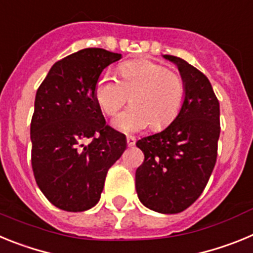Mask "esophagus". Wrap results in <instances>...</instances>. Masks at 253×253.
I'll use <instances>...</instances> for the list:
<instances>
[{"label": "esophagus", "mask_w": 253, "mask_h": 253, "mask_svg": "<svg viewBox=\"0 0 253 253\" xmlns=\"http://www.w3.org/2000/svg\"><path fill=\"white\" fill-rule=\"evenodd\" d=\"M126 144H128V147H133L134 144H135V138L134 137L126 138Z\"/></svg>", "instance_id": "1"}]
</instances>
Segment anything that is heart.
Returning a JSON list of instances; mask_svg holds the SVG:
<instances>
[{
    "mask_svg": "<svg viewBox=\"0 0 253 253\" xmlns=\"http://www.w3.org/2000/svg\"><path fill=\"white\" fill-rule=\"evenodd\" d=\"M128 93L131 106L114 118V128L125 134L142 131L151 124L153 129H162L184 104L185 84L162 64L140 59L123 64L120 80L110 72L102 73L95 87L96 101L107 115L119 110Z\"/></svg>",
    "mask_w": 253,
    "mask_h": 253,
    "instance_id": "heart-1",
    "label": "heart"
}]
</instances>
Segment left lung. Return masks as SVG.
<instances>
[{"mask_svg": "<svg viewBox=\"0 0 253 253\" xmlns=\"http://www.w3.org/2000/svg\"><path fill=\"white\" fill-rule=\"evenodd\" d=\"M163 58L177 66L184 80V104L167 128L137 142L144 162L135 172V189L144 207L175 214L202 195L213 172L220 111L207 76L181 58Z\"/></svg>", "mask_w": 253, "mask_h": 253, "instance_id": "1", "label": "left lung"}]
</instances>
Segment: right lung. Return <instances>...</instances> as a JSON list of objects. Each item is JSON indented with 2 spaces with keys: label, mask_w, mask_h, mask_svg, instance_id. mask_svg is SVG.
<instances>
[{
  "label": "right lung",
  "mask_w": 253,
  "mask_h": 253,
  "mask_svg": "<svg viewBox=\"0 0 253 253\" xmlns=\"http://www.w3.org/2000/svg\"><path fill=\"white\" fill-rule=\"evenodd\" d=\"M119 59V53L82 49L53 64L37 91L33 171L45 198L66 211H84L99 203L107 169L126 148L125 135L106 125L95 97L102 71Z\"/></svg>",
  "instance_id": "obj_1"
}]
</instances>
